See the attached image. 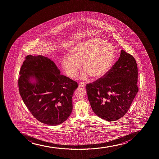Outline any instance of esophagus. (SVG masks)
I'll return each instance as SVG.
<instances>
[{
    "mask_svg": "<svg viewBox=\"0 0 159 159\" xmlns=\"http://www.w3.org/2000/svg\"><path fill=\"white\" fill-rule=\"evenodd\" d=\"M79 86L80 87H85V86H86V84H84V82H80V83L79 84Z\"/></svg>",
    "mask_w": 159,
    "mask_h": 159,
    "instance_id": "obj_1",
    "label": "esophagus"
}]
</instances>
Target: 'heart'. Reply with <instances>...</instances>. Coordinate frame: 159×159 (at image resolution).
<instances>
[{
    "instance_id": "obj_1",
    "label": "heart",
    "mask_w": 159,
    "mask_h": 159,
    "mask_svg": "<svg viewBox=\"0 0 159 159\" xmlns=\"http://www.w3.org/2000/svg\"><path fill=\"white\" fill-rule=\"evenodd\" d=\"M115 52L111 45L99 38H93L76 45L72 54L65 55L62 66L67 75L75 78L82 66L84 69L81 80H87L90 75L98 78L109 71L114 60Z\"/></svg>"
}]
</instances>
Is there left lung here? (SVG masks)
Masks as SVG:
<instances>
[{
	"mask_svg": "<svg viewBox=\"0 0 159 159\" xmlns=\"http://www.w3.org/2000/svg\"><path fill=\"white\" fill-rule=\"evenodd\" d=\"M135 59L121 50L120 56L103 78L86 88L93 112L102 119L115 121L129 111L139 91Z\"/></svg>",
	"mask_w": 159,
	"mask_h": 159,
	"instance_id": "left-lung-1",
	"label": "left lung"
}]
</instances>
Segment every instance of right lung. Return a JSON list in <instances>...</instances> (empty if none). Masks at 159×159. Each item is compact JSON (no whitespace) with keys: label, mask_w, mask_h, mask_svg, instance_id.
Returning a JSON list of instances; mask_svg holds the SVG:
<instances>
[{"label":"right lung","mask_w":159,"mask_h":159,"mask_svg":"<svg viewBox=\"0 0 159 159\" xmlns=\"http://www.w3.org/2000/svg\"><path fill=\"white\" fill-rule=\"evenodd\" d=\"M55 63L42 55H27L20 71V95L33 116L47 125L66 121L72 111V95L77 82L60 74ZM35 77L37 84L29 79Z\"/></svg>","instance_id":"obj_1"}]
</instances>
